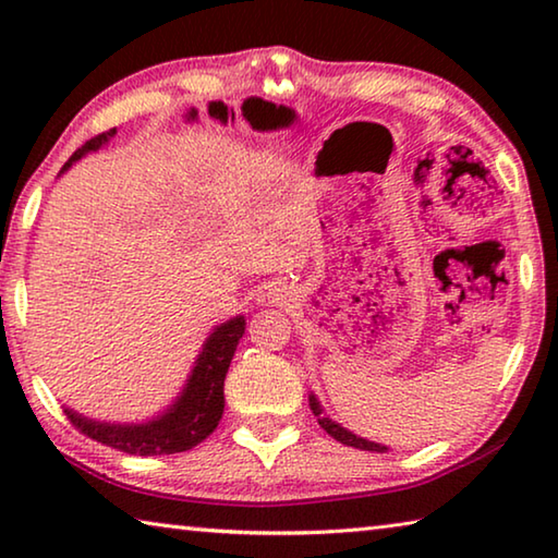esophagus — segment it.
<instances>
[{
  "label": "esophagus",
  "mask_w": 558,
  "mask_h": 558,
  "mask_svg": "<svg viewBox=\"0 0 558 558\" xmlns=\"http://www.w3.org/2000/svg\"><path fill=\"white\" fill-rule=\"evenodd\" d=\"M268 300H270V302H282V300H286V290H282V288H272V290L268 292Z\"/></svg>",
  "instance_id": "obj_1"
}]
</instances>
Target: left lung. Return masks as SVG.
Segmentation results:
<instances>
[{"label": "left lung", "mask_w": 558, "mask_h": 558, "mask_svg": "<svg viewBox=\"0 0 558 558\" xmlns=\"http://www.w3.org/2000/svg\"><path fill=\"white\" fill-rule=\"evenodd\" d=\"M310 409H313V413L317 415L319 426H323L335 440L344 442V446L359 448V450H369V452H389V448L381 446V442H374V440H366V438H362V436H356V433L344 428L342 423H337V421L329 418V415H327L325 409H323V403H319V399L315 396V391H310Z\"/></svg>", "instance_id": "1"}]
</instances>
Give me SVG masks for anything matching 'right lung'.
Returning a JSON list of instances; mask_svg holds the SVG:
<instances>
[{
  "label": "right lung",
  "instance_id": "right-lung-1",
  "mask_svg": "<svg viewBox=\"0 0 558 558\" xmlns=\"http://www.w3.org/2000/svg\"><path fill=\"white\" fill-rule=\"evenodd\" d=\"M116 128L102 135L93 137L90 143L75 149L73 157L63 165L61 174L69 172L73 162L88 153H98L100 147L116 137ZM245 332V317L235 315L226 323L216 325L206 342L196 354L192 372L172 403L159 411L153 418L135 421V423H118V421H98L88 418L78 411L63 405L75 428H81L88 438L106 442L110 448H118L130 456H172V452H184L199 446L204 438H209L219 426L223 415V379L229 372L231 359L239 347V339Z\"/></svg>",
  "mask_w": 558,
  "mask_h": 558
}]
</instances>
